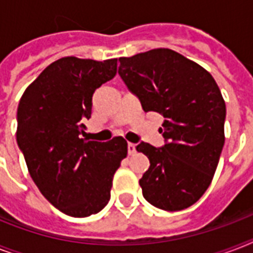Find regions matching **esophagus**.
I'll use <instances>...</instances> for the list:
<instances>
[{"label": "esophagus", "mask_w": 253, "mask_h": 253, "mask_svg": "<svg viewBox=\"0 0 253 253\" xmlns=\"http://www.w3.org/2000/svg\"><path fill=\"white\" fill-rule=\"evenodd\" d=\"M127 152H128L130 156L136 154V146H135L134 143H128V144H127Z\"/></svg>", "instance_id": "obj_1"}]
</instances>
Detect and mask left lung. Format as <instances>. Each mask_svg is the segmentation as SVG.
Listing matches in <instances>:
<instances>
[{
    "instance_id": "obj_1",
    "label": "left lung",
    "mask_w": 253,
    "mask_h": 253,
    "mask_svg": "<svg viewBox=\"0 0 253 253\" xmlns=\"http://www.w3.org/2000/svg\"><path fill=\"white\" fill-rule=\"evenodd\" d=\"M118 73L143 110L164 117L166 146L136 147L151 163L139 180L143 196L167 211L192 206L211 184L224 144L226 103L214 77L169 48L119 57Z\"/></svg>"
}]
</instances>
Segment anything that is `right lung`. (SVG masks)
Segmentation results:
<instances>
[{"instance_id":"right-lung-1","label":"right lung","mask_w":253,"mask_h":253,"mask_svg":"<svg viewBox=\"0 0 253 253\" xmlns=\"http://www.w3.org/2000/svg\"><path fill=\"white\" fill-rule=\"evenodd\" d=\"M115 75L117 59L61 57L26 87L18 105L17 143L30 176L45 200L67 215L101 211L127 156L122 136L106 143L81 136L93 93Z\"/></svg>"}]
</instances>
